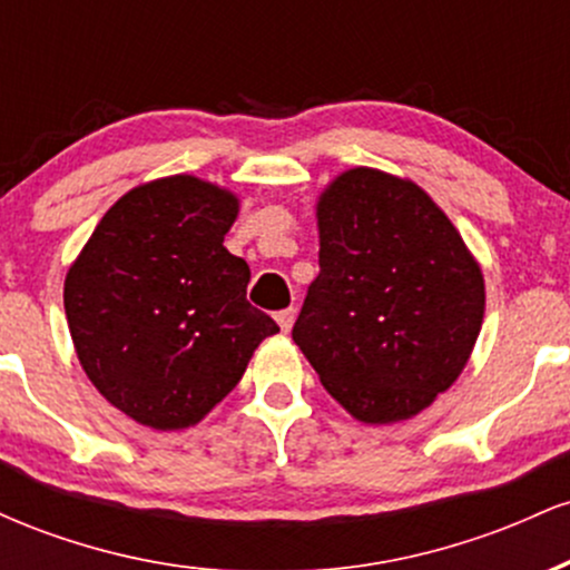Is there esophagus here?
Listing matches in <instances>:
<instances>
[{"mask_svg":"<svg viewBox=\"0 0 570 570\" xmlns=\"http://www.w3.org/2000/svg\"><path fill=\"white\" fill-rule=\"evenodd\" d=\"M294 316H297V311H294V307H284V311H278L276 313V322H278L281 330L289 332L292 324H294Z\"/></svg>","mask_w":570,"mask_h":570,"instance_id":"1","label":"esophagus"}]
</instances>
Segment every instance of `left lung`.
<instances>
[{
  "instance_id": "1",
  "label": "left lung",
  "mask_w": 570,
  "mask_h": 570,
  "mask_svg": "<svg viewBox=\"0 0 570 570\" xmlns=\"http://www.w3.org/2000/svg\"><path fill=\"white\" fill-rule=\"evenodd\" d=\"M318 276L292 337L332 396L364 423L407 421L466 367L485 281L421 187L351 168L324 189Z\"/></svg>"
}]
</instances>
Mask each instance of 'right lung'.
Instances as JSON below:
<instances>
[{
	"label": "right lung",
	"instance_id": "1",
	"mask_svg": "<svg viewBox=\"0 0 570 570\" xmlns=\"http://www.w3.org/2000/svg\"><path fill=\"white\" fill-rule=\"evenodd\" d=\"M238 198L179 174L134 187L69 267L63 307L101 396L158 431L195 426L278 324L246 299L252 271L222 246Z\"/></svg>",
	"mask_w": 570,
	"mask_h": 570
}]
</instances>
